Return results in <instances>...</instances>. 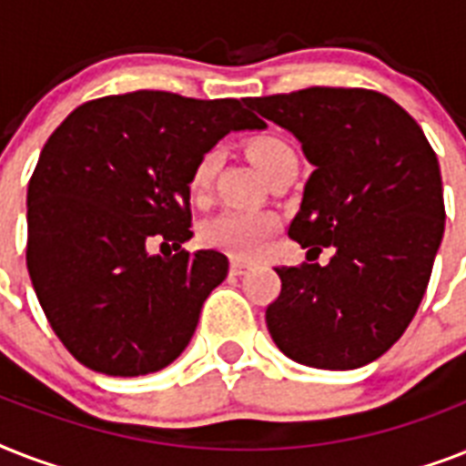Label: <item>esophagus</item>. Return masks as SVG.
<instances>
[{"label":"esophagus","instance_id":"obj_1","mask_svg":"<svg viewBox=\"0 0 466 466\" xmlns=\"http://www.w3.org/2000/svg\"><path fill=\"white\" fill-rule=\"evenodd\" d=\"M229 270H232L234 276H244L248 270V263L247 261H239V258H234L232 263H229Z\"/></svg>","mask_w":466,"mask_h":466}]
</instances>
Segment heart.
<instances>
[{
	"mask_svg": "<svg viewBox=\"0 0 466 466\" xmlns=\"http://www.w3.org/2000/svg\"><path fill=\"white\" fill-rule=\"evenodd\" d=\"M292 155V149L276 135H256L248 140V157L266 174L278 159ZM218 168L215 152H205L190 171V193L193 198H203L210 188L212 176ZM278 229V218L263 210H225L210 218L200 229V239L208 247H215L237 258H248L261 251L270 234Z\"/></svg>",
	"mask_w": 466,
	"mask_h": 466,
	"instance_id": "1",
	"label": "heart"
}]
</instances>
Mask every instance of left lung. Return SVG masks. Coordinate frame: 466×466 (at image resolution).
<instances>
[{
  "mask_svg": "<svg viewBox=\"0 0 466 466\" xmlns=\"http://www.w3.org/2000/svg\"><path fill=\"white\" fill-rule=\"evenodd\" d=\"M244 104L295 135L314 167L288 234L314 254L336 248L326 266L276 268L270 336L309 368H362L401 339L426 295L445 232L438 157L380 91L311 86Z\"/></svg>",
  "mask_w": 466,
  "mask_h": 466,
  "instance_id": "obj_1",
  "label": "left lung"
}]
</instances>
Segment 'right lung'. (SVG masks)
<instances>
[{
	"label": "right lung",
	"instance_id": "right-lung-1",
	"mask_svg": "<svg viewBox=\"0 0 466 466\" xmlns=\"http://www.w3.org/2000/svg\"><path fill=\"white\" fill-rule=\"evenodd\" d=\"M263 123L237 98L133 91L86 101L47 137L28 183L25 266L47 321L76 360L149 375L188 346L225 254L181 248L190 171L232 130ZM161 240L176 255L152 257Z\"/></svg>",
	"mask_w": 466,
	"mask_h": 466
}]
</instances>
